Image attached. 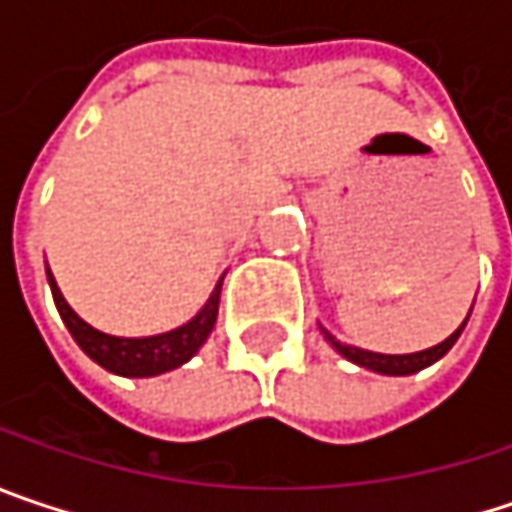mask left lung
Segmentation results:
<instances>
[{
  "instance_id": "obj_1",
  "label": "left lung",
  "mask_w": 512,
  "mask_h": 512,
  "mask_svg": "<svg viewBox=\"0 0 512 512\" xmlns=\"http://www.w3.org/2000/svg\"><path fill=\"white\" fill-rule=\"evenodd\" d=\"M466 320H469V314H466ZM466 320L457 326L455 332L443 341V344H437V347L431 349H422V352H411V355H384V352H370V349H358V347H349V344H341V341H335L323 326H320V332H323V338L332 344V347L338 349L347 361L352 364H358V367H367V370H373V373H382V376H411V373H420L422 367H428V364H434V361H440L449 349L455 347V341L460 338V332H463V326H466Z\"/></svg>"
}]
</instances>
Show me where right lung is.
Instances as JSON below:
<instances>
[{"instance_id": "1", "label": "right lung", "mask_w": 512, "mask_h": 512, "mask_svg": "<svg viewBox=\"0 0 512 512\" xmlns=\"http://www.w3.org/2000/svg\"><path fill=\"white\" fill-rule=\"evenodd\" d=\"M46 274H49V288H52L57 311L69 329V335L75 338V344L104 370H110L116 376H128V379H148V376L168 373V370L186 364L203 347V341L209 338L215 317H218L221 282H224V276H221L218 285L212 288L206 306L189 323H183L171 332H163V335H151V338H116V335H104V332L92 329L87 320H81L72 311V306L63 300L49 268H46Z\"/></svg>"}]
</instances>
